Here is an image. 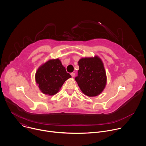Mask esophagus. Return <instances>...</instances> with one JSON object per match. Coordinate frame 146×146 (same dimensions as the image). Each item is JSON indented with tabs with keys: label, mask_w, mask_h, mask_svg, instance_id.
<instances>
[{
	"label": "esophagus",
	"mask_w": 146,
	"mask_h": 146,
	"mask_svg": "<svg viewBox=\"0 0 146 146\" xmlns=\"http://www.w3.org/2000/svg\"><path fill=\"white\" fill-rule=\"evenodd\" d=\"M71 75L72 77H74V76H75V74L74 72H71Z\"/></svg>",
	"instance_id": "34e87169"
}]
</instances>
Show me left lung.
Returning a JSON list of instances; mask_svg holds the SVG:
<instances>
[{
	"label": "left lung",
	"mask_w": 146,
	"mask_h": 146,
	"mask_svg": "<svg viewBox=\"0 0 146 146\" xmlns=\"http://www.w3.org/2000/svg\"><path fill=\"white\" fill-rule=\"evenodd\" d=\"M79 69L75 79L82 91L88 96H95L104 90L107 81L106 71L101 59L82 58L78 62Z\"/></svg>",
	"instance_id": "1"
}]
</instances>
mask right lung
<instances>
[{
	"label": "right lung",
	"instance_id": "obj_1",
	"mask_svg": "<svg viewBox=\"0 0 146 146\" xmlns=\"http://www.w3.org/2000/svg\"><path fill=\"white\" fill-rule=\"evenodd\" d=\"M71 77L58 59L47 62L38 68L35 75L40 90L48 95L56 94L64 82Z\"/></svg>",
	"mask_w": 146,
	"mask_h": 146
}]
</instances>
